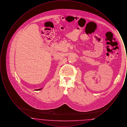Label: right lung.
Segmentation results:
<instances>
[{
  "label": "right lung",
  "mask_w": 127,
  "mask_h": 127,
  "mask_svg": "<svg viewBox=\"0 0 127 127\" xmlns=\"http://www.w3.org/2000/svg\"><path fill=\"white\" fill-rule=\"evenodd\" d=\"M42 89H37V90H36V91H40V90H41Z\"/></svg>",
  "instance_id": "1"
}]
</instances>
